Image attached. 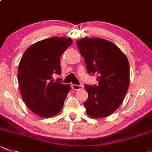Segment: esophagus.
I'll return each mask as SVG.
<instances>
[{"label": "esophagus", "mask_w": 152, "mask_h": 152, "mask_svg": "<svg viewBox=\"0 0 152 152\" xmlns=\"http://www.w3.org/2000/svg\"><path fill=\"white\" fill-rule=\"evenodd\" d=\"M72 87L74 90H80V89H83V86L82 85H75V84H72Z\"/></svg>", "instance_id": "obj_1"}]
</instances>
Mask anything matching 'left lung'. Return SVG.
Listing matches in <instances>:
<instances>
[{
  "label": "left lung",
  "instance_id": "1",
  "mask_svg": "<svg viewBox=\"0 0 152 152\" xmlns=\"http://www.w3.org/2000/svg\"><path fill=\"white\" fill-rule=\"evenodd\" d=\"M87 72L97 75V86L85 85L88 99L83 103L92 118L111 115L123 102L130 83V66L125 53L114 43L101 38L77 42Z\"/></svg>",
  "mask_w": 152,
  "mask_h": 152
}]
</instances>
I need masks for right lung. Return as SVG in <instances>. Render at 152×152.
<instances>
[{
	"instance_id": "right-lung-1",
	"label": "right lung",
	"mask_w": 152,
	"mask_h": 152,
	"mask_svg": "<svg viewBox=\"0 0 152 152\" xmlns=\"http://www.w3.org/2000/svg\"><path fill=\"white\" fill-rule=\"evenodd\" d=\"M72 43V39L64 37L45 39L30 45L20 60L18 81L21 96L39 116L52 117L63 108L70 85L54 82L52 75L61 74L60 58Z\"/></svg>"
}]
</instances>
